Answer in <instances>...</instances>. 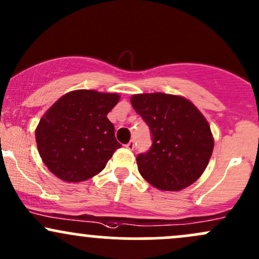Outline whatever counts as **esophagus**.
Returning a JSON list of instances; mask_svg holds the SVG:
<instances>
[{"mask_svg":"<svg viewBox=\"0 0 259 259\" xmlns=\"http://www.w3.org/2000/svg\"><path fill=\"white\" fill-rule=\"evenodd\" d=\"M126 148H127V149H130V151H132V149L135 148V142H133V141H130L128 143L126 144Z\"/></svg>","mask_w":259,"mask_h":259,"instance_id":"esophagus-1","label":"esophagus"}]
</instances>
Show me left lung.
Listing matches in <instances>:
<instances>
[{"label": "left lung", "instance_id": "8db88e82", "mask_svg": "<svg viewBox=\"0 0 259 259\" xmlns=\"http://www.w3.org/2000/svg\"><path fill=\"white\" fill-rule=\"evenodd\" d=\"M131 104L152 135L149 151L137 155L142 177L165 191L195 183L213 151L212 133L202 113L185 97L162 93L133 95Z\"/></svg>", "mask_w": 259, "mask_h": 259}]
</instances>
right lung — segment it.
I'll use <instances>...</instances> for the list:
<instances>
[{
    "mask_svg": "<svg viewBox=\"0 0 259 259\" xmlns=\"http://www.w3.org/2000/svg\"><path fill=\"white\" fill-rule=\"evenodd\" d=\"M118 94L75 90L44 113L35 130L41 160L55 177L79 183L99 174L121 144L107 113Z\"/></svg>",
    "mask_w": 259,
    "mask_h": 259,
    "instance_id": "add662e5",
    "label": "right lung"
}]
</instances>
